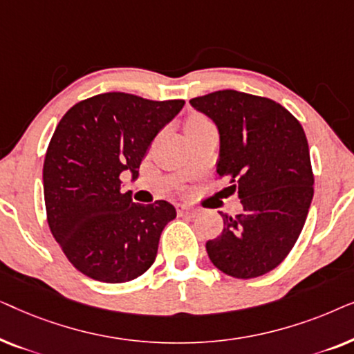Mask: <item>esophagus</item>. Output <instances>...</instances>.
Returning <instances> with one entry per match:
<instances>
[{
    "label": "esophagus",
    "mask_w": 354,
    "mask_h": 354,
    "mask_svg": "<svg viewBox=\"0 0 354 354\" xmlns=\"http://www.w3.org/2000/svg\"><path fill=\"white\" fill-rule=\"evenodd\" d=\"M177 211H178V216L195 217L198 214V209H195V207H190V206H185V205H178Z\"/></svg>",
    "instance_id": "obj_1"
}]
</instances>
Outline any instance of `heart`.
Wrapping results in <instances>:
<instances>
[{
  "instance_id": "b5f03b06",
  "label": "heart",
  "mask_w": 354,
  "mask_h": 354,
  "mask_svg": "<svg viewBox=\"0 0 354 354\" xmlns=\"http://www.w3.org/2000/svg\"><path fill=\"white\" fill-rule=\"evenodd\" d=\"M206 124H209V122H207L205 118H201V115H192V118H188V120H187L185 130L201 127V125H206Z\"/></svg>"
}]
</instances>
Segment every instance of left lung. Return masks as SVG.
Instances as JSON below:
<instances>
[{
  "label": "left lung",
  "instance_id": "obj_1",
  "mask_svg": "<svg viewBox=\"0 0 354 354\" xmlns=\"http://www.w3.org/2000/svg\"><path fill=\"white\" fill-rule=\"evenodd\" d=\"M217 125V174L230 178L243 212L222 214L224 229L206 241L217 269L254 279L277 268L297 243L314 195L309 147L301 124L282 104L236 90L190 100Z\"/></svg>",
  "mask_w": 354,
  "mask_h": 354
}]
</instances>
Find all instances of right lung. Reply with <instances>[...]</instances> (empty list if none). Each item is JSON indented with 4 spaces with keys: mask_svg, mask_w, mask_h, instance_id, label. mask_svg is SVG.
Returning <instances> with one entry per match:
<instances>
[{
    "mask_svg": "<svg viewBox=\"0 0 354 354\" xmlns=\"http://www.w3.org/2000/svg\"><path fill=\"white\" fill-rule=\"evenodd\" d=\"M183 104L111 91L74 104L57 124L43 164L48 225L86 277L129 282L156 259L159 236L176 207L164 200L133 203L120 176L138 177L149 145Z\"/></svg>",
    "mask_w": 354,
    "mask_h": 354,
    "instance_id": "right-lung-1",
    "label": "right lung"
}]
</instances>
